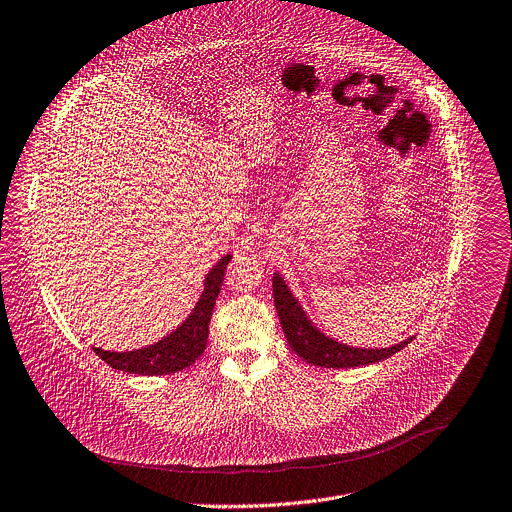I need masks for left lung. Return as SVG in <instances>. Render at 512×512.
Instances as JSON below:
<instances>
[{
	"instance_id": "8db88e82",
	"label": "left lung",
	"mask_w": 512,
	"mask_h": 512,
	"mask_svg": "<svg viewBox=\"0 0 512 512\" xmlns=\"http://www.w3.org/2000/svg\"><path fill=\"white\" fill-rule=\"evenodd\" d=\"M272 294H274V306L284 330V336L290 344V348L308 364L324 366V368H356L380 362L394 352L402 350L410 340H402L388 348H358L344 342L334 340L332 336H326L316 324L308 318L300 302L290 292L284 278L274 272L272 276Z\"/></svg>"
}]
</instances>
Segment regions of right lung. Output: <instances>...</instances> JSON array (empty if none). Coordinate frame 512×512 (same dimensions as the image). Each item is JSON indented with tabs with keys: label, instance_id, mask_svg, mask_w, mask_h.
Returning a JSON list of instances; mask_svg holds the SVG:
<instances>
[{
	"label": "right lung",
	"instance_id": "1",
	"mask_svg": "<svg viewBox=\"0 0 512 512\" xmlns=\"http://www.w3.org/2000/svg\"><path fill=\"white\" fill-rule=\"evenodd\" d=\"M230 260H232V254H226L212 266V270L204 278V290L194 310L168 336H164L162 340L150 346L136 348V350L114 352V350L94 348V352L112 368L128 374L158 376V374H172L188 368L192 362H196V358L206 348L210 318H212L214 304L220 294L224 272Z\"/></svg>",
	"mask_w": 512,
	"mask_h": 512
}]
</instances>
